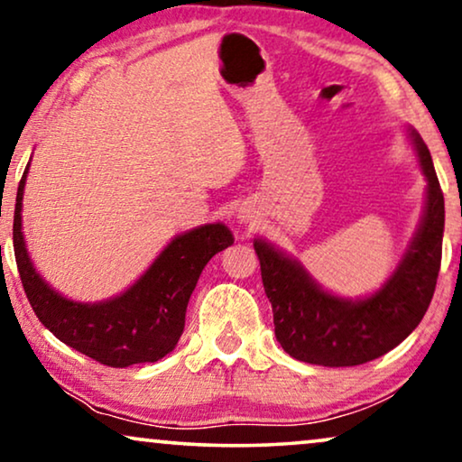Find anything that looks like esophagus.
<instances>
[{
    "label": "esophagus",
    "mask_w": 462,
    "mask_h": 462,
    "mask_svg": "<svg viewBox=\"0 0 462 462\" xmlns=\"http://www.w3.org/2000/svg\"><path fill=\"white\" fill-rule=\"evenodd\" d=\"M239 218H242V220H245V223H248V220H250L248 217H245V214H242V217H239Z\"/></svg>",
    "instance_id": "esophagus-1"
}]
</instances>
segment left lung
Wrapping results in <instances>:
<instances>
[{
	"label": "left lung",
	"mask_w": 462,
	"mask_h": 462,
	"mask_svg": "<svg viewBox=\"0 0 462 462\" xmlns=\"http://www.w3.org/2000/svg\"><path fill=\"white\" fill-rule=\"evenodd\" d=\"M427 204L420 226L402 263L368 299L328 294L294 258L256 239L264 294L273 307L275 337L283 351L307 364L343 368L384 356L420 324L433 299L444 239V193L431 153L412 130Z\"/></svg>",
	"instance_id": "1"
}]
</instances>
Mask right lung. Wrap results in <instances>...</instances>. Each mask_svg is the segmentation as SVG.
I'll use <instances>...</instances> for the list:
<instances>
[{"label":"right lung","instance_id":"1","mask_svg":"<svg viewBox=\"0 0 462 462\" xmlns=\"http://www.w3.org/2000/svg\"><path fill=\"white\" fill-rule=\"evenodd\" d=\"M27 170L16 193L12 239L24 294L42 324L65 345L111 368L168 356L185 330L187 305L201 271L233 244L231 231L217 223L182 233L124 294L94 305L69 300L43 282L24 245L21 210Z\"/></svg>","mask_w":462,"mask_h":462}]
</instances>
